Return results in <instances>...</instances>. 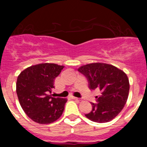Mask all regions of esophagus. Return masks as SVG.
Returning <instances> with one entry per match:
<instances>
[{
	"label": "esophagus",
	"instance_id": "34e87169",
	"mask_svg": "<svg viewBox=\"0 0 147 147\" xmlns=\"http://www.w3.org/2000/svg\"><path fill=\"white\" fill-rule=\"evenodd\" d=\"M71 99H74V100H78V99H79V98H76V97H75V96H71Z\"/></svg>",
	"mask_w": 147,
	"mask_h": 147
}]
</instances>
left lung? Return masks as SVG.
<instances>
[{"label": "left lung", "mask_w": 147, "mask_h": 147, "mask_svg": "<svg viewBox=\"0 0 147 147\" xmlns=\"http://www.w3.org/2000/svg\"><path fill=\"white\" fill-rule=\"evenodd\" d=\"M88 80L89 88L101 91L96 96L98 103H91V112L85 116L92 121L105 123L113 119L124 108L129 90L127 74L112 65L95 62L79 67Z\"/></svg>", "instance_id": "1"}]
</instances>
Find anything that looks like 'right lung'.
Segmentation results:
<instances>
[{"label":"right lung","mask_w":147,"mask_h":147,"mask_svg":"<svg viewBox=\"0 0 147 147\" xmlns=\"http://www.w3.org/2000/svg\"><path fill=\"white\" fill-rule=\"evenodd\" d=\"M64 66L41 63L30 66L20 73L16 83L20 105L30 119L38 124H51L62 115L66 98H54L49 93Z\"/></svg>","instance_id":"add662e5"}]
</instances>
